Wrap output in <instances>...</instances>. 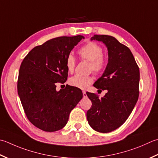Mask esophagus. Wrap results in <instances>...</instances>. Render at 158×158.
I'll list each match as a JSON object with an SVG mask.
<instances>
[{"instance_id":"1","label":"esophagus","mask_w":158,"mask_h":158,"mask_svg":"<svg viewBox=\"0 0 158 158\" xmlns=\"http://www.w3.org/2000/svg\"><path fill=\"white\" fill-rule=\"evenodd\" d=\"M83 98L87 97V94H86V92L85 91L83 92Z\"/></svg>"}]
</instances>
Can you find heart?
Returning <instances> with one entry per match:
<instances>
[{"label":"heart","instance_id":"1","mask_svg":"<svg viewBox=\"0 0 158 158\" xmlns=\"http://www.w3.org/2000/svg\"><path fill=\"white\" fill-rule=\"evenodd\" d=\"M103 50L100 45L95 42H89L79 49L78 55L82 60L90 62L89 69L95 73L103 72L106 66V60L103 55ZM75 59L72 55H69L66 58V66L69 72H73L75 67ZM93 81L90 76H82L76 75L71 77L69 83L80 89H85Z\"/></svg>","mask_w":158,"mask_h":158}]
</instances>
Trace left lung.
I'll return each mask as SVG.
<instances>
[{
  "label": "left lung",
  "instance_id": "left-lung-1",
  "mask_svg": "<svg viewBox=\"0 0 158 158\" xmlns=\"http://www.w3.org/2000/svg\"><path fill=\"white\" fill-rule=\"evenodd\" d=\"M90 40L102 42L107 48V66L93 85L107 92L101 98L86 92L92 101L86 116L94 130L108 133L120 127L134 110L139 96L140 70L130 49L115 38L94 35Z\"/></svg>",
  "mask_w": 158,
  "mask_h": 158
}]
</instances>
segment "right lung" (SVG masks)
I'll return each mask as SVG.
<instances>
[{"mask_svg": "<svg viewBox=\"0 0 158 158\" xmlns=\"http://www.w3.org/2000/svg\"><path fill=\"white\" fill-rule=\"evenodd\" d=\"M83 35L58 37L33 48L20 65L18 94L29 121L44 131L53 132L67 124L69 114L83 97L74 86L56 90L65 83L66 58Z\"/></svg>", "mask_w": 158, "mask_h": 158, "instance_id": "right-lung-1", "label": "right lung"}]
</instances>
